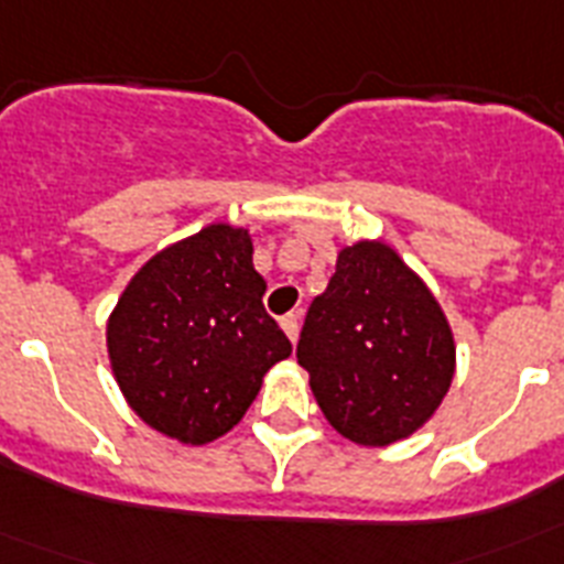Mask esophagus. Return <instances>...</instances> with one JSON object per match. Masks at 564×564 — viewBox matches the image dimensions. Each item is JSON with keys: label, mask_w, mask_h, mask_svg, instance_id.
<instances>
[{"label": "esophagus", "mask_w": 564, "mask_h": 564, "mask_svg": "<svg viewBox=\"0 0 564 564\" xmlns=\"http://www.w3.org/2000/svg\"><path fill=\"white\" fill-rule=\"evenodd\" d=\"M279 325H282V330H285V336L291 338V341H296V336H299V313H288V316H282V322H279Z\"/></svg>", "instance_id": "obj_1"}]
</instances>
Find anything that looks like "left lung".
Returning a JSON list of instances; mask_svg holds the SVG:
<instances>
[{"mask_svg": "<svg viewBox=\"0 0 564 564\" xmlns=\"http://www.w3.org/2000/svg\"><path fill=\"white\" fill-rule=\"evenodd\" d=\"M318 410L358 446H390L435 415L455 378V336L437 299L390 246L338 251L296 347Z\"/></svg>", "mask_w": 564, "mask_h": 564, "instance_id": "8db88e82", "label": "left lung"}]
</instances>
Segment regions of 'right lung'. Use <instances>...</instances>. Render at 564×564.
<instances>
[{
  "instance_id": "obj_1",
  "label": "right lung",
  "mask_w": 564,
  "mask_h": 564,
  "mask_svg": "<svg viewBox=\"0 0 564 564\" xmlns=\"http://www.w3.org/2000/svg\"><path fill=\"white\" fill-rule=\"evenodd\" d=\"M262 293L246 228L217 223L154 253L107 322L112 376L134 415L192 446L234 430L291 356Z\"/></svg>"
}]
</instances>
